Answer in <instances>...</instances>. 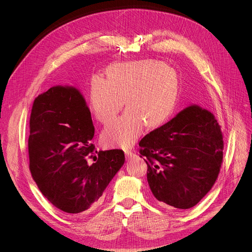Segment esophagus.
Listing matches in <instances>:
<instances>
[{"mask_svg":"<svg viewBox=\"0 0 252 252\" xmlns=\"http://www.w3.org/2000/svg\"><path fill=\"white\" fill-rule=\"evenodd\" d=\"M125 155H126V159L127 160H129V159H131V158H133L135 157V154L134 153H131V152H126Z\"/></svg>","mask_w":252,"mask_h":252,"instance_id":"esophagus-1","label":"esophagus"}]
</instances>
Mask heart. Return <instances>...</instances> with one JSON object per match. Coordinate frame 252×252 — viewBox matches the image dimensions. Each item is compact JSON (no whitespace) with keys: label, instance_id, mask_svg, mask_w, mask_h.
I'll return each instance as SVG.
<instances>
[{"label":"heart","instance_id":"obj_1","mask_svg":"<svg viewBox=\"0 0 252 252\" xmlns=\"http://www.w3.org/2000/svg\"><path fill=\"white\" fill-rule=\"evenodd\" d=\"M180 92L179 74L158 61L116 63L106 70L105 80L93 78L90 105L96 121L110 124L122 109L126 112L108 126L101 141L108 147L129 149L147 129L159 127L172 114Z\"/></svg>","mask_w":252,"mask_h":252}]
</instances>
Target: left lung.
Returning <instances> with one entry per match:
<instances>
[{
	"instance_id": "8db88e82",
	"label": "left lung",
	"mask_w": 252,
	"mask_h": 252,
	"mask_svg": "<svg viewBox=\"0 0 252 252\" xmlns=\"http://www.w3.org/2000/svg\"><path fill=\"white\" fill-rule=\"evenodd\" d=\"M147 182L159 205L193 208L212 189L223 160V138L213 113L190 105L139 142Z\"/></svg>"
}]
</instances>
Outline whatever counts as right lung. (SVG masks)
<instances>
[{"label": "right lung", "mask_w": 252, "mask_h": 252, "mask_svg": "<svg viewBox=\"0 0 252 252\" xmlns=\"http://www.w3.org/2000/svg\"><path fill=\"white\" fill-rule=\"evenodd\" d=\"M29 127V168L41 193L70 215L94 208L125 156L121 150L97 152L91 143L94 127L78 88L56 85L39 94Z\"/></svg>", "instance_id": "right-lung-1"}]
</instances>
